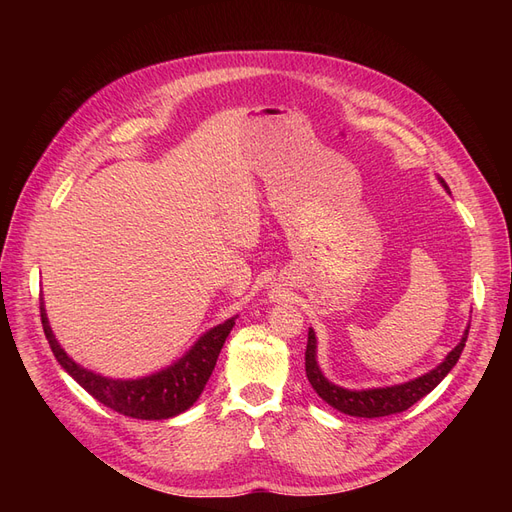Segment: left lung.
<instances>
[{
	"mask_svg": "<svg viewBox=\"0 0 512 512\" xmlns=\"http://www.w3.org/2000/svg\"><path fill=\"white\" fill-rule=\"evenodd\" d=\"M442 188L451 194L448 185L442 177H438ZM470 329V327H468ZM468 329L463 331L459 344L446 354V359L433 367L427 374L418 376L414 380H408L404 384H393V386H380V389H361V391H352L344 389V386L333 384L327 376L322 374V369L318 365L316 352H318V339L314 329H309L307 333V348H305V374L309 384L314 386V391L327 401L329 406L335 410L350 414V416H361V418H378V416H389L404 412L410 406H414L418 399H423L427 393H431L436 386L448 376L459 356L463 352V346L468 342Z\"/></svg>",
	"mask_w": 512,
	"mask_h": 512,
	"instance_id": "left-lung-1",
	"label": "left lung"
}]
</instances>
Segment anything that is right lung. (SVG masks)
Returning <instances> with one entry per match:
<instances>
[{
  "label": "right lung",
  "instance_id": "1",
  "mask_svg": "<svg viewBox=\"0 0 512 512\" xmlns=\"http://www.w3.org/2000/svg\"><path fill=\"white\" fill-rule=\"evenodd\" d=\"M40 318L44 335L49 339V346L57 363L91 397H96L100 404L123 416L141 418V421H164V418H173L194 406V401L200 397L205 384L209 382L215 361H218L226 337L237 320V316H232L218 324V327L209 329L205 335L198 337V342L181 359L156 371V374L134 380H119L96 374V371L85 369L83 365L70 359L51 331L44 301L40 303Z\"/></svg>",
  "mask_w": 512,
  "mask_h": 512
}]
</instances>
